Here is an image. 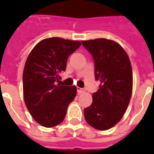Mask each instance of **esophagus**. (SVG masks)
<instances>
[{
    "label": "esophagus",
    "mask_w": 154,
    "mask_h": 154,
    "mask_svg": "<svg viewBox=\"0 0 154 154\" xmlns=\"http://www.w3.org/2000/svg\"><path fill=\"white\" fill-rule=\"evenodd\" d=\"M77 93H78V94H81L85 92L84 89H82V88H79V87H77Z\"/></svg>",
    "instance_id": "34e87169"
}]
</instances>
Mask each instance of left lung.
Instances as JSON below:
<instances>
[{"mask_svg":"<svg viewBox=\"0 0 154 154\" xmlns=\"http://www.w3.org/2000/svg\"><path fill=\"white\" fill-rule=\"evenodd\" d=\"M95 63V78L101 82L93 103L84 110L87 123L98 130L117 125L126 111L133 90L129 56L117 42L105 38L82 41Z\"/></svg>","mask_w":154,"mask_h":154,"instance_id":"obj_1","label":"left lung"}]
</instances>
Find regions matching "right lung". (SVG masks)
Listing matches in <instances>:
<instances>
[{"mask_svg": "<svg viewBox=\"0 0 154 154\" xmlns=\"http://www.w3.org/2000/svg\"><path fill=\"white\" fill-rule=\"evenodd\" d=\"M78 41L49 37L30 52L23 71V94L28 110L41 125L51 128L65 119L67 108L77 95L76 86L59 83L70 54L81 46Z\"/></svg>", "mask_w": 154, "mask_h": 154, "instance_id": "obj_1", "label": "right lung"}]
</instances>
